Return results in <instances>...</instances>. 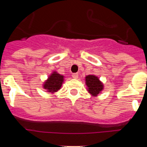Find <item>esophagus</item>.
<instances>
[{
    "mask_svg": "<svg viewBox=\"0 0 147 147\" xmlns=\"http://www.w3.org/2000/svg\"><path fill=\"white\" fill-rule=\"evenodd\" d=\"M72 77L74 78V79H78V77H79V74H73Z\"/></svg>",
    "mask_w": 147,
    "mask_h": 147,
    "instance_id": "obj_1",
    "label": "esophagus"
}]
</instances>
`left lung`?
I'll use <instances>...</instances> for the list:
<instances>
[{"instance_id": "8db88e82", "label": "left lung", "mask_w": 147, "mask_h": 147, "mask_svg": "<svg viewBox=\"0 0 147 147\" xmlns=\"http://www.w3.org/2000/svg\"><path fill=\"white\" fill-rule=\"evenodd\" d=\"M85 81L87 90L92 96L96 97L98 94L102 93L104 90V84L98 76L94 74L87 75Z\"/></svg>"}]
</instances>
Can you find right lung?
I'll return each instance as SVG.
<instances>
[{
  "label": "right lung",
  "instance_id": "add662e5",
  "mask_svg": "<svg viewBox=\"0 0 147 147\" xmlns=\"http://www.w3.org/2000/svg\"><path fill=\"white\" fill-rule=\"evenodd\" d=\"M65 81V76L59 74L56 71H53L45 80L42 84V88L46 90V92L54 94L57 92L62 87Z\"/></svg>",
  "mask_w": 147,
  "mask_h": 147
}]
</instances>
